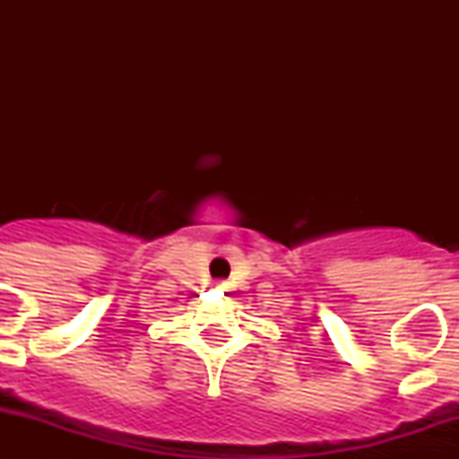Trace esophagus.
Segmentation results:
<instances>
[{
  "label": "esophagus",
  "instance_id": "obj_1",
  "mask_svg": "<svg viewBox=\"0 0 459 459\" xmlns=\"http://www.w3.org/2000/svg\"><path fill=\"white\" fill-rule=\"evenodd\" d=\"M213 289H218V291H226V289H229V284H226L224 281H215Z\"/></svg>",
  "mask_w": 459,
  "mask_h": 459
}]
</instances>
